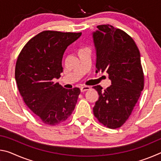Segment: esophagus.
I'll return each mask as SVG.
<instances>
[{
  "instance_id": "1",
  "label": "esophagus",
  "mask_w": 161,
  "mask_h": 161,
  "mask_svg": "<svg viewBox=\"0 0 161 161\" xmlns=\"http://www.w3.org/2000/svg\"><path fill=\"white\" fill-rule=\"evenodd\" d=\"M91 89V87L89 86H82L80 87V89H81V92H86L87 90H89V89Z\"/></svg>"
}]
</instances>
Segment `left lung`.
Here are the masks:
<instances>
[{"instance_id": "1", "label": "left lung", "mask_w": 161, "mask_h": 161, "mask_svg": "<svg viewBox=\"0 0 161 161\" xmlns=\"http://www.w3.org/2000/svg\"><path fill=\"white\" fill-rule=\"evenodd\" d=\"M93 32L97 53L96 72H107L111 85L93 86L99 99L94 116L109 129L121 127L129 119L144 87V75L137 45L126 32L111 25L97 26Z\"/></svg>"}]
</instances>
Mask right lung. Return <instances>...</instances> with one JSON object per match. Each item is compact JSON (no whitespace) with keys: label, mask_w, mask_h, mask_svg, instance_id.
Segmentation results:
<instances>
[{"label":"right lung","mask_w":161,"mask_h":161,"mask_svg":"<svg viewBox=\"0 0 161 161\" xmlns=\"http://www.w3.org/2000/svg\"><path fill=\"white\" fill-rule=\"evenodd\" d=\"M81 32L45 31L26 43L16 62L15 77L19 92L28 107L43 123L55 126L74 111L80 89H67L53 79L63 72L65 50Z\"/></svg>","instance_id":"1"}]
</instances>
